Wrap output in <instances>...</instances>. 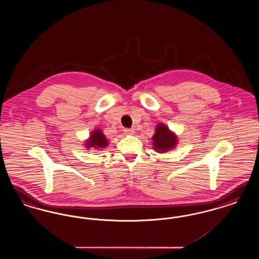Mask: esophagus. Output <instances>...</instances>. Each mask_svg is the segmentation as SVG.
<instances>
[{"mask_svg":"<svg viewBox=\"0 0 259 259\" xmlns=\"http://www.w3.org/2000/svg\"><path fill=\"white\" fill-rule=\"evenodd\" d=\"M124 132H125V134H126V135H133V134L135 133L134 129H129V128L124 129Z\"/></svg>","mask_w":259,"mask_h":259,"instance_id":"34e87169","label":"esophagus"}]
</instances>
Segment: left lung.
Instances as JSON below:
<instances>
[{"label": "left lung", "instance_id": "1", "mask_svg": "<svg viewBox=\"0 0 259 259\" xmlns=\"http://www.w3.org/2000/svg\"><path fill=\"white\" fill-rule=\"evenodd\" d=\"M153 149L157 152H166L178 144V137L172 133L164 124H158L155 134L152 137Z\"/></svg>", "mask_w": 259, "mask_h": 259}]
</instances>
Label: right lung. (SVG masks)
Returning <instances> with one entry per match:
<instances>
[{
    "mask_svg": "<svg viewBox=\"0 0 259 259\" xmlns=\"http://www.w3.org/2000/svg\"><path fill=\"white\" fill-rule=\"evenodd\" d=\"M108 145H109V142H108L107 138L105 137L100 129H96L91 133L89 140H87V144H85L87 148H106Z\"/></svg>",
    "mask_w": 259,
    "mask_h": 259,
    "instance_id": "obj_1",
    "label": "right lung"
}]
</instances>
